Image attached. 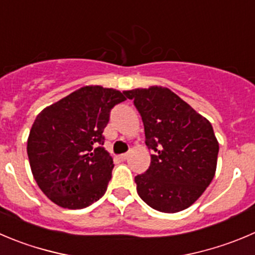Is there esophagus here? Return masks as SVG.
I'll return each mask as SVG.
<instances>
[{
  "instance_id": "esophagus-1",
  "label": "esophagus",
  "mask_w": 255,
  "mask_h": 255,
  "mask_svg": "<svg viewBox=\"0 0 255 255\" xmlns=\"http://www.w3.org/2000/svg\"><path fill=\"white\" fill-rule=\"evenodd\" d=\"M128 157H129V152H124V154L120 155V159L121 160H126V159H128Z\"/></svg>"
}]
</instances>
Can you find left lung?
<instances>
[{"label":"left lung","instance_id":"1","mask_svg":"<svg viewBox=\"0 0 255 255\" xmlns=\"http://www.w3.org/2000/svg\"><path fill=\"white\" fill-rule=\"evenodd\" d=\"M142 119L150 166L135 176L140 198L152 209L190 207L214 178L219 144L209 121L161 86L124 91Z\"/></svg>","mask_w":255,"mask_h":255}]
</instances>
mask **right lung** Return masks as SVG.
Here are the masks:
<instances>
[{"label":"right lung","mask_w":255,"mask_h":255,"mask_svg":"<svg viewBox=\"0 0 255 255\" xmlns=\"http://www.w3.org/2000/svg\"><path fill=\"white\" fill-rule=\"evenodd\" d=\"M125 100L118 90L85 86L38 114L27 155L36 183L55 204L82 209L105 194L114 161L103 132L111 109Z\"/></svg>","instance_id":"add662e5"}]
</instances>
